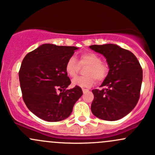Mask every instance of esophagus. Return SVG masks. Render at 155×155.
Listing matches in <instances>:
<instances>
[{
  "label": "esophagus",
  "mask_w": 155,
  "mask_h": 155,
  "mask_svg": "<svg viewBox=\"0 0 155 155\" xmlns=\"http://www.w3.org/2000/svg\"><path fill=\"white\" fill-rule=\"evenodd\" d=\"M82 91H83V93H85V92L88 91V90H87V89H85V88H83V89H82Z\"/></svg>",
  "instance_id": "esophagus-1"
}]
</instances>
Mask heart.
I'll use <instances>...</instances> for the list:
<instances>
[{
    "mask_svg": "<svg viewBox=\"0 0 155 155\" xmlns=\"http://www.w3.org/2000/svg\"><path fill=\"white\" fill-rule=\"evenodd\" d=\"M87 66L84 70L85 76H78L72 80L73 86L88 87L94 85L95 79L102 81L107 77L109 68L107 64L101 61V58L96 53L87 51L80 54L79 61L74 57L68 59L65 64V71L70 77H74L79 72L80 67Z\"/></svg>",
    "mask_w": 155,
    "mask_h": 155,
    "instance_id": "b5f03b06",
    "label": "heart"
}]
</instances>
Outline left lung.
<instances>
[{"label": "left lung", "mask_w": 155, "mask_h": 155, "mask_svg": "<svg viewBox=\"0 0 155 155\" xmlns=\"http://www.w3.org/2000/svg\"><path fill=\"white\" fill-rule=\"evenodd\" d=\"M90 48L107 59L109 70L101 87L94 89L92 113L106 121H117L136 107L140 98L143 70L131 51L115 44L92 45Z\"/></svg>", "instance_id": "1"}]
</instances>
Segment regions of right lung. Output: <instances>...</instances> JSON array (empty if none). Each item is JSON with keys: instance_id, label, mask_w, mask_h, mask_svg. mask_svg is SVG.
<instances>
[{"instance_id": "1", "label": "right lung", "mask_w": 155, "mask_h": 155, "mask_svg": "<svg viewBox=\"0 0 155 155\" xmlns=\"http://www.w3.org/2000/svg\"><path fill=\"white\" fill-rule=\"evenodd\" d=\"M79 48L46 43L26 54L20 68L23 101L31 112L46 121L68 118L82 95L80 87L70 85L65 64Z\"/></svg>"}]
</instances>
